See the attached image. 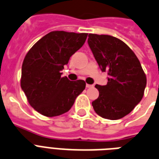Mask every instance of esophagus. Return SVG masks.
Listing matches in <instances>:
<instances>
[{"label":"esophagus","mask_w":159,"mask_h":159,"mask_svg":"<svg viewBox=\"0 0 159 159\" xmlns=\"http://www.w3.org/2000/svg\"><path fill=\"white\" fill-rule=\"evenodd\" d=\"M93 85L92 84H86V88H92Z\"/></svg>","instance_id":"1"}]
</instances>
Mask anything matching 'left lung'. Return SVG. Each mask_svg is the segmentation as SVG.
Instances as JSON below:
<instances>
[{
  "instance_id": "8db88e82",
  "label": "left lung",
  "mask_w": 159,
  "mask_h": 159,
  "mask_svg": "<svg viewBox=\"0 0 159 159\" xmlns=\"http://www.w3.org/2000/svg\"><path fill=\"white\" fill-rule=\"evenodd\" d=\"M88 44L102 72L108 73L106 85H95L99 95L92 102L93 109L104 119H121L143 96L147 79L141 64L125 43L111 35L89 34Z\"/></svg>"
}]
</instances>
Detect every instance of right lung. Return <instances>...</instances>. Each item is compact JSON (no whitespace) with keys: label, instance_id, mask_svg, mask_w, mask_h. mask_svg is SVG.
Returning a JSON list of instances; mask_svg holds the SVG:
<instances>
[{"label":"right lung","instance_id":"add662e5","mask_svg":"<svg viewBox=\"0 0 159 159\" xmlns=\"http://www.w3.org/2000/svg\"><path fill=\"white\" fill-rule=\"evenodd\" d=\"M88 34L52 31L38 40L22 64L20 86L30 104L46 117L68 112L85 89L81 80L70 81L61 71L71 55L84 44Z\"/></svg>","mask_w":159,"mask_h":159}]
</instances>
